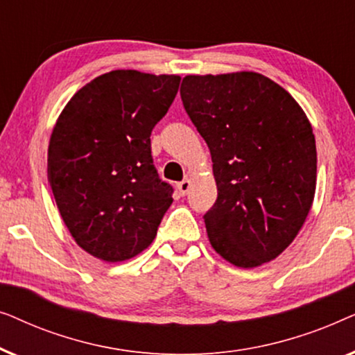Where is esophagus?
<instances>
[{
  "instance_id": "obj_1",
  "label": "esophagus",
  "mask_w": 355,
  "mask_h": 355,
  "mask_svg": "<svg viewBox=\"0 0 355 355\" xmlns=\"http://www.w3.org/2000/svg\"><path fill=\"white\" fill-rule=\"evenodd\" d=\"M191 186H192L191 179H184V181L178 184V191H179V193H181V196H187L189 191H191Z\"/></svg>"
}]
</instances>
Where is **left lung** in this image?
<instances>
[{
    "mask_svg": "<svg viewBox=\"0 0 355 355\" xmlns=\"http://www.w3.org/2000/svg\"><path fill=\"white\" fill-rule=\"evenodd\" d=\"M181 98L211 153L210 244L241 268L275 260L299 234L317 186L315 135L297 101L259 72L186 76Z\"/></svg>",
    "mask_w": 355,
    "mask_h": 355,
    "instance_id": "obj_1",
    "label": "left lung"
}]
</instances>
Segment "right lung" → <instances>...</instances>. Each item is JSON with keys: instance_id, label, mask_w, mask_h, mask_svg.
<instances>
[{"instance_id": "right-lung-1", "label": "right lung", "mask_w": 355, "mask_h": 355, "mask_svg": "<svg viewBox=\"0 0 355 355\" xmlns=\"http://www.w3.org/2000/svg\"><path fill=\"white\" fill-rule=\"evenodd\" d=\"M179 76L118 69L95 77L62 110L48 145V181L77 245L124 261L152 244L173 187L159 179L150 135Z\"/></svg>"}]
</instances>
